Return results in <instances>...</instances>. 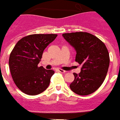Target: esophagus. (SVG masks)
<instances>
[{
    "mask_svg": "<svg viewBox=\"0 0 120 120\" xmlns=\"http://www.w3.org/2000/svg\"><path fill=\"white\" fill-rule=\"evenodd\" d=\"M57 70L58 72H61V73H65V72H66V71H64V70H63L62 69H60V68H58V69Z\"/></svg>",
    "mask_w": 120,
    "mask_h": 120,
    "instance_id": "esophagus-1",
    "label": "esophagus"
}]
</instances>
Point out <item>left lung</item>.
<instances>
[{
  "label": "left lung",
  "mask_w": 120,
  "mask_h": 120,
  "mask_svg": "<svg viewBox=\"0 0 120 120\" xmlns=\"http://www.w3.org/2000/svg\"><path fill=\"white\" fill-rule=\"evenodd\" d=\"M75 49V61L82 65L80 73H74V80L70 88L75 94L86 96L101 85L109 67V54L105 44L98 37L86 32L62 35Z\"/></svg>",
  "instance_id": "8db88e82"
}]
</instances>
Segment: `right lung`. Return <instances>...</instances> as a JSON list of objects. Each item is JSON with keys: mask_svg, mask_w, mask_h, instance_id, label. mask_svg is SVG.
Returning <instances> with one entry per match:
<instances>
[{"mask_svg": "<svg viewBox=\"0 0 120 120\" xmlns=\"http://www.w3.org/2000/svg\"><path fill=\"white\" fill-rule=\"evenodd\" d=\"M57 36L56 34H34L22 38L13 49L9 66L13 81L21 91L30 96L48 88L52 70L38 67L43 51Z\"/></svg>", "mask_w": 120, "mask_h": 120, "instance_id": "add662e5", "label": "right lung"}]
</instances>
